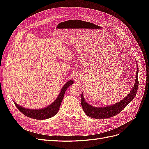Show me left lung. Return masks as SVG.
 Here are the masks:
<instances>
[{"mask_svg":"<svg viewBox=\"0 0 149 149\" xmlns=\"http://www.w3.org/2000/svg\"><path fill=\"white\" fill-rule=\"evenodd\" d=\"M138 71L139 68L138 65H137L136 79V81H135L134 88L131 90V91L130 92V93L123 100L115 104L114 105H111L110 106L104 107H93L88 104L87 102H86L83 97V94H82L81 97V103L82 108L84 112H85V114L88 116L91 117V118L94 119L109 118L119 114L120 112L123 111L128 105V104L133 100L135 96L136 95L139 86Z\"/></svg>","mask_w":149,"mask_h":149,"instance_id":"left-lung-1","label":"left lung"}]
</instances>
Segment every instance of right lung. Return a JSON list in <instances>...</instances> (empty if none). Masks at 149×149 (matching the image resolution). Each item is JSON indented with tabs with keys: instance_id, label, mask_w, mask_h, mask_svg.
Segmentation results:
<instances>
[{
	"instance_id": "1",
	"label": "right lung",
	"mask_w": 149,
	"mask_h": 149,
	"mask_svg": "<svg viewBox=\"0 0 149 149\" xmlns=\"http://www.w3.org/2000/svg\"><path fill=\"white\" fill-rule=\"evenodd\" d=\"M73 83V81L72 80L68 81L63 86V87L62 89L61 90V92L59 94V96L56 98V100L54 101L52 104L45 108H44V109L35 110L29 109L22 107L20 106H19L15 102H14V104L17 107V109H19L22 113H23L26 116L29 117V118L38 120H43L50 118L58 113V110L60 109L61 103L63 100V98L64 97L65 91H66V89L69 88L70 86Z\"/></svg>"
}]
</instances>
